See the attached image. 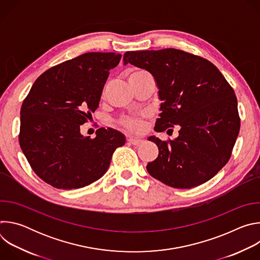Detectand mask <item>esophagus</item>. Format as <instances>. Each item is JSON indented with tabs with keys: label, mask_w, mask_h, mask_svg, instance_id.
<instances>
[{
	"label": "esophagus",
	"mask_w": 260,
	"mask_h": 260,
	"mask_svg": "<svg viewBox=\"0 0 260 260\" xmlns=\"http://www.w3.org/2000/svg\"><path fill=\"white\" fill-rule=\"evenodd\" d=\"M127 142H128L129 144H132V145H135V146H137V145L141 144L143 141H142L141 139H138V138H133V137H131V138H128V139H127Z\"/></svg>",
	"instance_id": "1"
}]
</instances>
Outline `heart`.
I'll use <instances>...</instances> for the list:
<instances>
[{"label": "heart", "instance_id": "heart-1", "mask_svg": "<svg viewBox=\"0 0 260 260\" xmlns=\"http://www.w3.org/2000/svg\"><path fill=\"white\" fill-rule=\"evenodd\" d=\"M121 124L131 132L139 133L144 128V120L141 117H127L122 119Z\"/></svg>", "mask_w": 260, "mask_h": 260}]
</instances>
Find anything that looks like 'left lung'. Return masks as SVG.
I'll return each mask as SVG.
<instances>
[{"label":"left lung","mask_w":260,"mask_h":260,"mask_svg":"<svg viewBox=\"0 0 260 260\" xmlns=\"http://www.w3.org/2000/svg\"><path fill=\"white\" fill-rule=\"evenodd\" d=\"M128 62L156 82L161 113L155 132L180 125L175 140L148 138L159 151L148 173L181 189L209 181L228 164L240 132L233 87L211 61L179 49L127 51L123 64Z\"/></svg>","instance_id":"8db88e82"}]
</instances>
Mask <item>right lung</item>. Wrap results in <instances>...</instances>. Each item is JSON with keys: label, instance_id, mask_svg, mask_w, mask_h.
I'll return each mask as SVG.
<instances>
[{"label": "right lung", "instance_id": "1", "mask_svg": "<svg viewBox=\"0 0 260 260\" xmlns=\"http://www.w3.org/2000/svg\"><path fill=\"white\" fill-rule=\"evenodd\" d=\"M121 54L88 52L50 68L35 81L20 109L19 144L32 171L59 189L81 188L107 172L125 137L101 127L83 137L80 125L99 107L109 72Z\"/></svg>", "mask_w": 260, "mask_h": 260}]
</instances>
